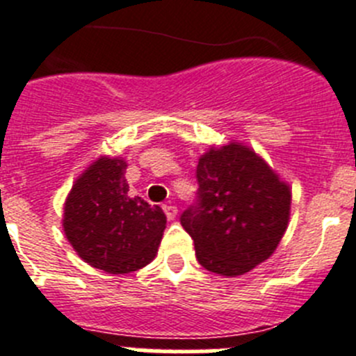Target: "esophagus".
Instances as JSON below:
<instances>
[{
    "label": "esophagus",
    "instance_id": "34e87169",
    "mask_svg": "<svg viewBox=\"0 0 356 356\" xmlns=\"http://www.w3.org/2000/svg\"><path fill=\"white\" fill-rule=\"evenodd\" d=\"M163 212H165V217H168L169 221H172L178 213V209L175 205H163Z\"/></svg>",
    "mask_w": 356,
    "mask_h": 356
}]
</instances>
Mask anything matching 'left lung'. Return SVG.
I'll list each match as a JSON object with an SVG mask.
<instances>
[{
    "mask_svg": "<svg viewBox=\"0 0 356 356\" xmlns=\"http://www.w3.org/2000/svg\"><path fill=\"white\" fill-rule=\"evenodd\" d=\"M197 197L180 217L201 266L241 276L275 253L291 216V188L241 143L210 147L196 169Z\"/></svg>",
    "mask_w": 356,
    "mask_h": 356,
    "instance_id": "1",
    "label": "left lung"
}]
</instances>
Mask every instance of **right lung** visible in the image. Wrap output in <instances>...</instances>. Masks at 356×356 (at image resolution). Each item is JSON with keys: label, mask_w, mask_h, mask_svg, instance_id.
Instances as JSON below:
<instances>
[{"label": "right lung", "mask_w": 356, "mask_h": 356, "mask_svg": "<svg viewBox=\"0 0 356 356\" xmlns=\"http://www.w3.org/2000/svg\"><path fill=\"white\" fill-rule=\"evenodd\" d=\"M124 172L122 159H97L78 176L64 205L65 237L78 257L112 275L147 266L165 229L160 207L128 194Z\"/></svg>", "instance_id": "add662e5"}]
</instances>
